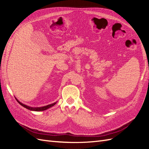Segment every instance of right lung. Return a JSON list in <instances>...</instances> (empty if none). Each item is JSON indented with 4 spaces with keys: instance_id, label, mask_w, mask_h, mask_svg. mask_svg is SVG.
<instances>
[{
    "instance_id": "right-lung-1",
    "label": "right lung",
    "mask_w": 149,
    "mask_h": 149,
    "mask_svg": "<svg viewBox=\"0 0 149 149\" xmlns=\"http://www.w3.org/2000/svg\"><path fill=\"white\" fill-rule=\"evenodd\" d=\"M16 100L17 101V102H19L21 106H22L23 107H24L25 108H26V109H27L30 111H45V110H47L48 109H49V108L52 107V106H53L54 105H55L57 102H54L53 104H48L47 106H43V107H31V106H27L26 104H24L22 103L21 102H20L19 100H17V99L15 97Z\"/></svg>"
}]
</instances>
